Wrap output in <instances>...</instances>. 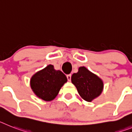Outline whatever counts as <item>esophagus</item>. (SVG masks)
Here are the masks:
<instances>
[{
	"mask_svg": "<svg viewBox=\"0 0 132 132\" xmlns=\"http://www.w3.org/2000/svg\"><path fill=\"white\" fill-rule=\"evenodd\" d=\"M71 76L72 75H67V78H68V81H70V80H71Z\"/></svg>",
	"mask_w": 132,
	"mask_h": 132,
	"instance_id": "obj_1",
	"label": "esophagus"
}]
</instances>
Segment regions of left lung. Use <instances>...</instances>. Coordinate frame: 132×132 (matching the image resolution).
I'll use <instances>...</instances> for the list:
<instances>
[{
  "label": "left lung",
  "instance_id": "obj_1",
  "mask_svg": "<svg viewBox=\"0 0 132 132\" xmlns=\"http://www.w3.org/2000/svg\"><path fill=\"white\" fill-rule=\"evenodd\" d=\"M71 80L80 96L86 101L90 102L98 97L103 89V80L85 66L80 67L78 72L72 75Z\"/></svg>",
  "mask_w": 132,
  "mask_h": 132
}]
</instances>
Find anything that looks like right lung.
Listing matches in <instances>:
<instances>
[{"instance_id":"add662e5","label":"right lung","mask_w":132,"mask_h":132,"mask_svg":"<svg viewBox=\"0 0 132 132\" xmlns=\"http://www.w3.org/2000/svg\"><path fill=\"white\" fill-rule=\"evenodd\" d=\"M66 82V75L60 70H55L54 66L50 64L32 76L30 85L37 97L45 101H50L55 98Z\"/></svg>"}]
</instances>
